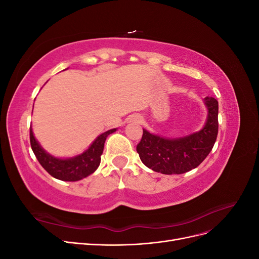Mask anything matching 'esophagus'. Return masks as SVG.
Returning <instances> with one entry per match:
<instances>
[{
	"label": "esophagus",
	"instance_id": "esophagus-1",
	"mask_svg": "<svg viewBox=\"0 0 259 259\" xmlns=\"http://www.w3.org/2000/svg\"><path fill=\"white\" fill-rule=\"evenodd\" d=\"M132 120L134 121L135 123H140V122H142V119H140L139 116H134V117H132Z\"/></svg>",
	"mask_w": 259,
	"mask_h": 259
}]
</instances>
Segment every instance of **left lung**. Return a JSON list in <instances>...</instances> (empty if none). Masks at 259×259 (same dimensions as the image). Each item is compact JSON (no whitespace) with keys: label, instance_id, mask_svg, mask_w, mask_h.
<instances>
[{"label":"left lung","instance_id":"1","mask_svg":"<svg viewBox=\"0 0 259 259\" xmlns=\"http://www.w3.org/2000/svg\"><path fill=\"white\" fill-rule=\"evenodd\" d=\"M205 125L197 133L179 138H165L143 130L136 150L145 165L165 175L187 173L204 161L211 151L218 134V101L205 97Z\"/></svg>","mask_w":259,"mask_h":259}]
</instances>
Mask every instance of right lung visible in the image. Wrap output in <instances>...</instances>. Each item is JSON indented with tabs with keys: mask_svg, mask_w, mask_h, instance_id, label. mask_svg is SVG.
I'll return each mask as SVG.
<instances>
[{
	"mask_svg": "<svg viewBox=\"0 0 259 259\" xmlns=\"http://www.w3.org/2000/svg\"><path fill=\"white\" fill-rule=\"evenodd\" d=\"M116 128L109 130L99 135L88 150L73 158H55L46 152L35 139L32 128L30 127V144L37 161L50 175L64 182H77L95 171L100 164V155L103 154L105 142L108 135L112 134Z\"/></svg>",
	"mask_w": 259,
	"mask_h": 259,
	"instance_id": "right-lung-1",
	"label": "right lung"
}]
</instances>
